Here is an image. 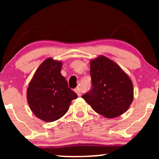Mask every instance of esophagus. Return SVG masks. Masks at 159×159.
<instances>
[{
    "label": "esophagus",
    "instance_id": "esophagus-1",
    "mask_svg": "<svg viewBox=\"0 0 159 159\" xmlns=\"http://www.w3.org/2000/svg\"><path fill=\"white\" fill-rule=\"evenodd\" d=\"M75 92L76 93H77V95L78 96H81V91H80V90H79V88H76V89H75Z\"/></svg>",
    "mask_w": 159,
    "mask_h": 159
}]
</instances>
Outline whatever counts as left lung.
Listing matches in <instances>:
<instances>
[{
	"label": "left lung",
	"mask_w": 159,
	"mask_h": 159,
	"mask_svg": "<svg viewBox=\"0 0 159 159\" xmlns=\"http://www.w3.org/2000/svg\"><path fill=\"white\" fill-rule=\"evenodd\" d=\"M90 73L92 89L82 98L106 118L124 114L134 98L133 84L128 75L115 62L102 55L91 60Z\"/></svg>",
	"instance_id": "obj_1"
}]
</instances>
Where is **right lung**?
<instances>
[{
	"mask_svg": "<svg viewBox=\"0 0 159 159\" xmlns=\"http://www.w3.org/2000/svg\"><path fill=\"white\" fill-rule=\"evenodd\" d=\"M61 61L49 57L36 69L27 90V99L36 117L54 122L67 112L78 96L61 73Z\"/></svg>",
	"mask_w": 159,
	"mask_h": 159,
	"instance_id": "right-lung-1",
	"label": "right lung"
}]
</instances>
